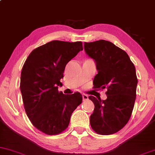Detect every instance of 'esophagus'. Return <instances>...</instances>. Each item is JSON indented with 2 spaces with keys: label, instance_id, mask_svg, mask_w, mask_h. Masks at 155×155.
Wrapping results in <instances>:
<instances>
[{
  "label": "esophagus",
  "instance_id": "esophagus-1",
  "mask_svg": "<svg viewBox=\"0 0 155 155\" xmlns=\"http://www.w3.org/2000/svg\"><path fill=\"white\" fill-rule=\"evenodd\" d=\"M82 98H83V101H86L88 100L89 97H88V96L87 95H85V94H83V95H82Z\"/></svg>",
  "mask_w": 155,
  "mask_h": 155
}]
</instances>
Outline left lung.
<instances>
[{"label":"left lung","mask_w":155,"mask_h":155,"mask_svg":"<svg viewBox=\"0 0 155 155\" xmlns=\"http://www.w3.org/2000/svg\"><path fill=\"white\" fill-rule=\"evenodd\" d=\"M84 47L98 71L93 88L107 90L106 100L89 96L95 105L90 125L97 134H114L123 128L132 114L138 83L136 68L125 51L108 41L84 42Z\"/></svg>","instance_id":"obj_1"}]
</instances>
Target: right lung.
<instances>
[{
	"instance_id": "obj_1",
	"label": "right lung",
	"mask_w": 155,
	"mask_h": 155,
	"mask_svg": "<svg viewBox=\"0 0 155 155\" xmlns=\"http://www.w3.org/2000/svg\"><path fill=\"white\" fill-rule=\"evenodd\" d=\"M82 42L54 40L35 48L23 65L20 90L26 114L36 129L58 135L68 127L71 116L82 102L80 92L58 91L65 65L80 51Z\"/></svg>"
}]
</instances>
